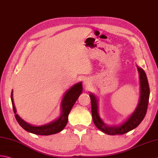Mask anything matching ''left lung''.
I'll return each mask as SVG.
<instances>
[{
  "label": "left lung",
  "mask_w": 158,
  "mask_h": 158,
  "mask_svg": "<svg viewBox=\"0 0 158 158\" xmlns=\"http://www.w3.org/2000/svg\"><path fill=\"white\" fill-rule=\"evenodd\" d=\"M138 70L140 75V98L138 106L135 112L129 117V118L125 123L119 127H109L106 125L102 121L98 112L97 100L95 96L89 94L91 101L92 107V115L93 118V122L96 127L104 132L105 134L109 135H121L127 133L132 130L140 125L143 121L145 115H146L148 104H149V98L150 94V89L149 82L144 70L138 67Z\"/></svg>",
  "instance_id": "1"
}]
</instances>
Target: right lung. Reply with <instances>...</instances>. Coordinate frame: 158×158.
Listing matches in <instances>:
<instances>
[{
    "label": "right lung",
    "instance_id": "add662e5",
    "mask_svg": "<svg viewBox=\"0 0 158 158\" xmlns=\"http://www.w3.org/2000/svg\"><path fill=\"white\" fill-rule=\"evenodd\" d=\"M82 92V83H78L75 84L73 87L71 88L69 91L65 94L63 98L62 102H61V112L60 118L57 119L55 121L52 122L49 124L43 126L35 127L32 126L22 119L20 117L16 114V110L14 106V100H13V92H11V98L12 107H13V110L15 114V119L19 123V125L23 127L24 130L27 131L28 132L32 133L34 134L37 135H47L57 134L58 132H60L63 130V129L66 127L68 123V118H69V114L70 112L71 109L73 107L74 104L79 98V95L81 94Z\"/></svg>",
    "mask_w": 158,
    "mask_h": 158
}]
</instances>
